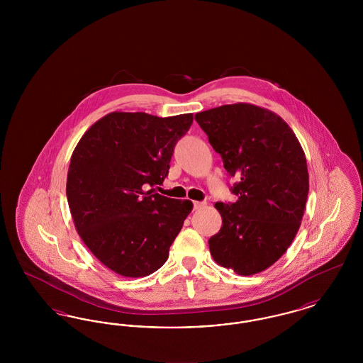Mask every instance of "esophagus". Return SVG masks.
I'll list each match as a JSON object with an SVG mask.
<instances>
[{
	"mask_svg": "<svg viewBox=\"0 0 363 363\" xmlns=\"http://www.w3.org/2000/svg\"><path fill=\"white\" fill-rule=\"evenodd\" d=\"M206 206V203H201V201H193V208L194 209H200Z\"/></svg>",
	"mask_w": 363,
	"mask_h": 363,
	"instance_id": "obj_1",
	"label": "esophagus"
}]
</instances>
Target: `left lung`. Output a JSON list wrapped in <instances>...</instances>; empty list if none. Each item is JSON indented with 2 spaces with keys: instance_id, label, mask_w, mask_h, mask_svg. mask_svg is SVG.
Instances as JSON below:
<instances>
[{
  "instance_id": "1",
  "label": "left lung",
  "mask_w": 363,
  "mask_h": 363,
  "mask_svg": "<svg viewBox=\"0 0 363 363\" xmlns=\"http://www.w3.org/2000/svg\"><path fill=\"white\" fill-rule=\"evenodd\" d=\"M238 200L216 203L222 228L209 238L216 264L242 277L265 271L294 241L309 193L305 152L287 122L256 104H225L196 114Z\"/></svg>"
}]
</instances>
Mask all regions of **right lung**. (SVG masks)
Segmentation results:
<instances>
[{
    "label": "right lung",
    "mask_w": 363,
    "mask_h": 363,
    "mask_svg": "<svg viewBox=\"0 0 363 363\" xmlns=\"http://www.w3.org/2000/svg\"><path fill=\"white\" fill-rule=\"evenodd\" d=\"M193 114L160 118L113 111L77 143L67 178V197L80 238L104 267L125 277L154 274L193 204L148 186L169 174L177 141Z\"/></svg>",
    "instance_id": "add662e5"
}]
</instances>
